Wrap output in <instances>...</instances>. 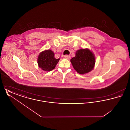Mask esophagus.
<instances>
[{"label":"esophagus","mask_w":130,"mask_h":130,"mask_svg":"<svg viewBox=\"0 0 130 130\" xmlns=\"http://www.w3.org/2000/svg\"><path fill=\"white\" fill-rule=\"evenodd\" d=\"M64 57L65 58L67 59H69L70 58V56H68V55H65V56H64Z\"/></svg>","instance_id":"1"}]
</instances>
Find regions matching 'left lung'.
Wrapping results in <instances>:
<instances>
[{"label": "left lung", "instance_id": "1", "mask_svg": "<svg viewBox=\"0 0 130 130\" xmlns=\"http://www.w3.org/2000/svg\"><path fill=\"white\" fill-rule=\"evenodd\" d=\"M74 70L79 74H85L93 70L95 63V58L92 51L88 49L77 50L75 56L71 59Z\"/></svg>", "mask_w": 130, "mask_h": 130}]
</instances>
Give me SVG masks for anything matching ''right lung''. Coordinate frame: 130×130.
Listing matches in <instances>:
<instances>
[{
	"mask_svg": "<svg viewBox=\"0 0 130 130\" xmlns=\"http://www.w3.org/2000/svg\"><path fill=\"white\" fill-rule=\"evenodd\" d=\"M55 57L54 53L51 50L41 52L37 58L38 67L44 71L49 72L54 69L59 60Z\"/></svg>",
	"mask_w": 130,
	"mask_h": 130,
	"instance_id": "add662e5",
	"label": "right lung"
}]
</instances>
